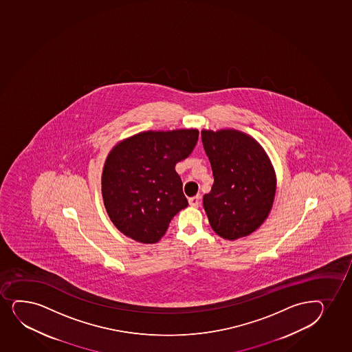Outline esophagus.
I'll list each match as a JSON object with an SVG mask.
<instances>
[{
  "instance_id": "1",
  "label": "esophagus",
  "mask_w": 352,
  "mask_h": 352,
  "mask_svg": "<svg viewBox=\"0 0 352 352\" xmlns=\"http://www.w3.org/2000/svg\"><path fill=\"white\" fill-rule=\"evenodd\" d=\"M189 204H190V206H194V208H198L201 206V196L189 198Z\"/></svg>"
}]
</instances>
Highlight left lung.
I'll list each match as a JSON object with an SVG mask.
<instances>
[{
  "instance_id": "1",
  "label": "left lung",
  "mask_w": 352,
  "mask_h": 352,
  "mask_svg": "<svg viewBox=\"0 0 352 352\" xmlns=\"http://www.w3.org/2000/svg\"><path fill=\"white\" fill-rule=\"evenodd\" d=\"M203 146L214 182L203 206L214 232L244 237L258 229L275 198V171L258 143L237 130H203Z\"/></svg>"
}]
</instances>
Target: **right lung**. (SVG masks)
I'll return each mask as SVG.
<instances>
[{
	"label": "right lung",
	"instance_id": "right-lung-1",
	"mask_svg": "<svg viewBox=\"0 0 352 352\" xmlns=\"http://www.w3.org/2000/svg\"><path fill=\"white\" fill-rule=\"evenodd\" d=\"M198 130L144 131L110 151L102 196L113 226L138 242L156 243L188 206L175 166L192 153Z\"/></svg>",
	"mask_w": 352,
	"mask_h": 352
}]
</instances>
